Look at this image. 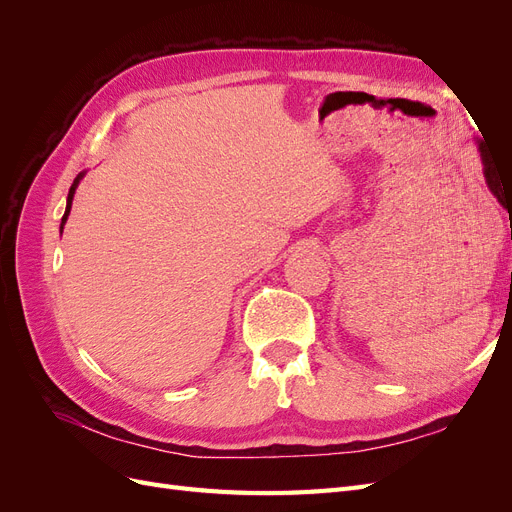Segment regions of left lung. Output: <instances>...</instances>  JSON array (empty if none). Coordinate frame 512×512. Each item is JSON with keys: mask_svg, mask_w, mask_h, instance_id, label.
<instances>
[{"mask_svg": "<svg viewBox=\"0 0 512 512\" xmlns=\"http://www.w3.org/2000/svg\"><path fill=\"white\" fill-rule=\"evenodd\" d=\"M478 151H480V160H483V175H485V181L489 185L491 194L498 198V203L508 211H512V185H508V188H504V181L502 177L498 175V170H495L487 158V151H485V145L483 141H478Z\"/></svg>", "mask_w": 512, "mask_h": 512, "instance_id": "left-lung-1", "label": "left lung"}]
</instances>
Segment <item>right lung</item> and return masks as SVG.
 Here are the masks:
<instances>
[{"mask_svg":"<svg viewBox=\"0 0 512 512\" xmlns=\"http://www.w3.org/2000/svg\"><path fill=\"white\" fill-rule=\"evenodd\" d=\"M85 173L87 170H83V173H79L76 175V179H74V183L70 185V192H68V203H66V213H64V218H61V230H64V226H66V220H68V215H70V209H72V200H74V194H76V188H79V183H81V179L85 177Z\"/></svg>","mask_w":512,"mask_h":512,"instance_id":"1","label":"right lung"}]
</instances>
